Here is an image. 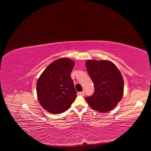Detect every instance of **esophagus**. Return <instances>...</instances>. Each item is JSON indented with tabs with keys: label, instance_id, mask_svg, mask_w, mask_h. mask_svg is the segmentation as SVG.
<instances>
[{
	"label": "esophagus",
	"instance_id": "34e87169",
	"mask_svg": "<svg viewBox=\"0 0 151 151\" xmlns=\"http://www.w3.org/2000/svg\"><path fill=\"white\" fill-rule=\"evenodd\" d=\"M79 94H80L81 96H84L85 95V91H82L81 92H79Z\"/></svg>",
	"mask_w": 151,
	"mask_h": 151
}]
</instances>
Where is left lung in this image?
Wrapping results in <instances>:
<instances>
[{
	"label": "left lung",
	"mask_w": 151,
	"mask_h": 151,
	"mask_svg": "<svg viewBox=\"0 0 151 151\" xmlns=\"http://www.w3.org/2000/svg\"><path fill=\"white\" fill-rule=\"evenodd\" d=\"M85 65L94 86V94L85 97L86 101L97 112L112 111L124 94V79L119 70L114 63L104 60H88Z\"/></svg>",
	"instance_id": "left-lung-1"
}]
</instances>
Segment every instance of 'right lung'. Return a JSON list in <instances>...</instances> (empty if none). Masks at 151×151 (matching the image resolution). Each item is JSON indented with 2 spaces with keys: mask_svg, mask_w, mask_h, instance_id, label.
I'll return each instance as SVG.
<instances>
[{
  "mask_svg": "<svg viewBox=\"0 0 151 151\" xmlns=\"http://www.w3.org/2000/svg\"><path fill=\"white\" fill-rule=\"evenodd\" d=\"M75 62L61 58L52 62L39 76L36 83L38 101L43 108L54 114L67 111L76 97L70 73Z\"/></svg>",
  "mask_w": 151,
  "mask_h": 151,
  "instance_id": "1",
  "label": "right lung"
}]
</instances>
